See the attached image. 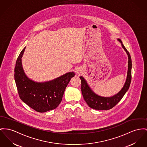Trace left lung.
<instances>
[{"label":"left lung","instance_id":"obj_1","mask_svg":"<svg viewBox=\"0 0 147 147\" xmlns=\"http://www.w3.org/2000/svg\"><path fill=\"white\" fill-rule=\"evenodd\" d=\"M117 39L119 42L121 43V46L126 52L128 57L127 76L126 81L123 88L117 94L110 97H104L96 94L90 87L88 83L84 78L81 76L80 78L81 81V92L83 97L88 107L92 109L102 110H109L114 107L121 100L129 88L131 80V59L129 52L123 45L121 40L119 38Z\"/></svg>","mask_w":147,"mask_h":147}]
</instances>
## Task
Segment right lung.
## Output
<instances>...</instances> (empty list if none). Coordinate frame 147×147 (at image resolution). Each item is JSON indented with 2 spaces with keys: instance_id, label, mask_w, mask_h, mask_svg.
<instances>
[{
  "instance_id": "add662e5",
  "label": "right lung",
  "mask_w": 147,
  "mask_h": 147,
  "mask_svg": "<svg viewBox=\"0 0 147 147\" xmlns=\"http://www.w3.org/2000/svg\"><path fill=\"white\" fill-rule=\"evenodd\" d=\"M26 47L21 51L14 69V80L20 99L36 111L45 113L57 108L62 101L66 88L74 72L45 82H36L29 78L23 68L22 58Z\"/></svg>"
}]
</instances>
